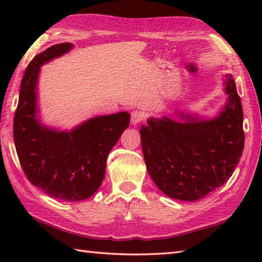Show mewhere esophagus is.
<instances>
[{
    "label": "esophagus",
    "mask_w": 262,
    "mask_h": 262,
    "mask_svg": "<svg viewBox=\"0 0 262 262\" xmlns=\"http://www.w3.org/2000/svg\"><path fill=\"white\" fill-rule=\"evenodd\" d=\"M144 119V115L141 113V111H133L132 113V118H130V122L132 125H137Z\"/></svg>",
    "instance_id": "obj_1"
}]
</instances>
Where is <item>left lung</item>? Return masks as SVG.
Segmentation results:
<instances>
[{
  "mask_svg": "<svg viewBox=\"0 0 262 262\" xmlns=\"http://www.w3.org/2000/svg\"><path fill=\"white\" fill-rule=\"evenodd\" d=\"M226 102L214 117L174 110L140 129L144 160L166 196L194 202L230 179L244 147L243 110L232 74L223 75Z\"/></svg>",
  "mask_w": 262,
  "mask_h": 262,
  "instance_id": "obj_1",
  "label": "left lung"
}]
</instances>
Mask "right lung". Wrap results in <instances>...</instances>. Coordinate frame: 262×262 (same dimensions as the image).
Segmentation results:
<instances>
[{
	"instance_id": "right-lung-1",
	"label": "right lung",
	"mask_w": 262,
	"mask_h": 262,
	"mask_svg": "<svg viewBox=\"0 0 262 262\" xmlns=\"http://www.w3.org/2000/svg\"><path fill=\"white\" fill-rule=\"evenodd\" d=\"M74 48L57 43L38 54L22 77L13 137L22 170L33 186L49 197L66 202L90 198L101 186L108 154L129 125L130 115L121 111L92 117L72 129L42 121L38 80L40 68Z\"/></svg>"
}]
</instances>
